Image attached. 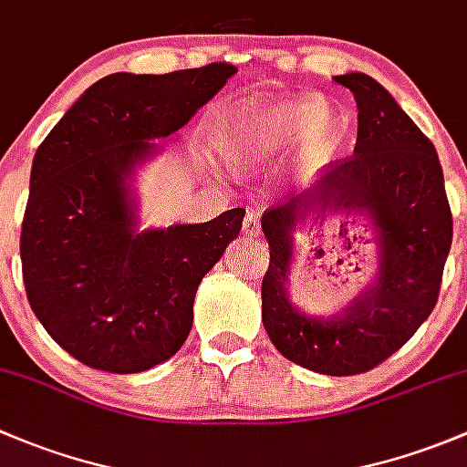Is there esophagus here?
I'll list each match as a JSON object with an SVG mask.
<instances>
[{"label": "esophagus", "instance_id": "esophagus-1", "mask_svg": "<svg viewBox=\"0 0 467 467\" xmlns=\"http://www.w3.org/2000/svg\"><path fill=\"white\" fill-rule=\"evenodd\" d=\"M243 234L247 235V238H258V235H261V215L254 209L247 211V215H244Z\"/></svg>", "mask_w": 467, "mask_h": 467}]
</instances>
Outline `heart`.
<instances>
[{
  "instance_id": "obj_1",
  "label": "heart",
  "mask_w": 467,
  "mask_h": 467,
  "mask_svg": "<svg viewBox=\"0 0 467 467\" xmlns=\"http://www.w3.org/2000/svg\"><path fill=\"white\" fill-rule=\"evenodd\" d=\"M341 141V121L310 96H265L235 105L224 117L220 150L232 163L254 166L295 146V166L315 172Z\"/></svg>"
}]
</instances>
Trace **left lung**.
Wrapping results in <instances>:
<instances>
[{
    "label": "left lung",
    "instance_id": "1",
    "mask_svg": "<svg viewBox=\"0 0 467 467\" xmlns=\"http://www.w3.org/2000/svg\"><path fill=\"white\" fill-rule=\"evenodd\" d=\"M335 83L353 91L358 103L353 157L330 163L307 193L263 215L269 243L263 324L290 362L324 376H358L391 358L434 310L451 244V211L434 143L393 96L355 71L335 76ZM326 208L368 217L380 247L374 285L328 320L304 316L285 287L296 223Z\"/></svg>",
    "mask_w": 467,
    "mask_h": 467
}]
</instances>
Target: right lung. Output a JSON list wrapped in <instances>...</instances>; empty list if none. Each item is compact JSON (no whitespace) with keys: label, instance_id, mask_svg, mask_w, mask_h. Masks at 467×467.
<instances>
[{"label":"right lung","instance_id":"obj_1","mask_svg":"<svg viewBox=\"0 0 467 467\" xmlns=\"http://www.w3.org/2000/svg\"><path fill=\"white\" fill-rule=\"evenodd\" d=\"M235 67L112 74L67 109L37 148L19 256L47 333L96 371L166 362L193 326L200 281L243 227L244 209L202 224L137 232L134 168L209 103Z\"/></svg>","mask_w":467,"mask_h":467}]
</instances>
